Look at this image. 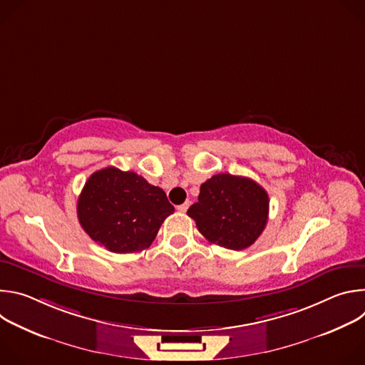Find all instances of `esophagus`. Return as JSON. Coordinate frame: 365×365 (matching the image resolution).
Listing matches in <instances>:
<instances>
[{
  "label": "esophagus",
  "instance_id": "34e87169",
  "mask_svg": "<svg viewBox=\"0 0 365 365\" xmlns=\"http://www.w3.org/2000/svg\"><path fill=\"white\" fill-rule=\"evenodd\" d=\"M189 205H190V202H189V200H187V202H185V203H182V205H179V206H178V211H179V212H183V214H185V212L187 211V207H189Z\"/></svg>",
  "mask_w": 365,
  "mask_h": 365
}]
</instances>
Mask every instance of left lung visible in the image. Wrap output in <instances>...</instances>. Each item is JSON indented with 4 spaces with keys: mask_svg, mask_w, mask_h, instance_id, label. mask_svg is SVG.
<instances>
[{
    "mask_svg": "<svg viewBox=\"0 0 365 365\" xmlns=\"http://www.w3.org/2000/svg\"><path fill=\"white\" fill-rule=\"evenodd\" d=\"M269 195L254 180L220 173L200 185L187 215L212 244L244 250L262 235L269 220Z\"/></svg>",
    "mask_w": 365,
    "mask_h": 365,
    "instance_id": "left-lung-1",
    "label": "left lung"
}]
</instances>
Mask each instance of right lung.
<instances>
[{
	"instance_id": "obj_1",
	"label": "right lung",
	"mask_w": 365,
	"mask_h": 365,
	"mask_svg": "<svg viewBox=\"0 0 365 365\" xmlns=\"http://www.w3.org/2000/svg\"><path fill=\"white\" fill-rule=\"evenodd\" d=\"M76 210L83 231L118 254L150 247L163 221L175 212L163 189L113 166L91 175Z\"/></svg>"
}]
</instances>
